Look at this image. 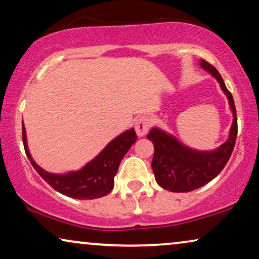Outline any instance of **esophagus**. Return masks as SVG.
<instances>
[{
	"label": "esophagus",
	"instance_id": "1",
	"mask_svg": "<svg viewBox=\"0 0 259 259\" xmlns=\"http://www.w3.org/2000/svg\"><path fill=\"white\" fill-rule=\"evenodd\" d=\"M150 126H151V119L149 118V117H147V116L140 117V118L137 119L135 123V130H136L137 135H139L140 137L147 135V133L149 132Z\"/></svg>",
	"mask_w": 259,
	"mask_h": 259
}]
</instances>
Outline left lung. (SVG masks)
<instances>
[{"mask_svg": "<svg viewBox=\"0 0 259 259\" xmlns=\"http://www.w3.org/2000/svg\"><path fill=\"white\" fill-rule=\"evenodd\" d=\"M204 70L208 71L219 81L230 102L233 112V123L230 137L214 151H195L179 143L173 136L160 129H151L147 139L154 143V157L151 161L155 179L162 188L170 192H191L208 184L224 169L236 144L238 124L233 97L227 90L217 68L206 60L200 61Z\"/></svg>", "mask_w": 259, "mask_h": 259, "instance_id": "left-lung-1", "label": "left lung"}]
</instances>
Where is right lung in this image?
Masks as SVG:
<instances>
[{"instance_id":"obj_1","label":"right lung","mask_w":259,"mask_h":259,"mask_svg":"<svg viewBox=\"0 0 259 259\" xmlns=\"http://www.w3.org/2000/svg\"><path fill=\"white\" fill-rule=\"evenodd\" d=\"M136 140L135 130H127L111 141L97 157L89 162L80 170L58 175L47 173L33 161L27 147L25 126L22 125L23 147L34 169L55 191L70 198L80 200L102 198L112 191L115 185V175L118 170L120 161Z\"/></svg>"}]
</instances>
